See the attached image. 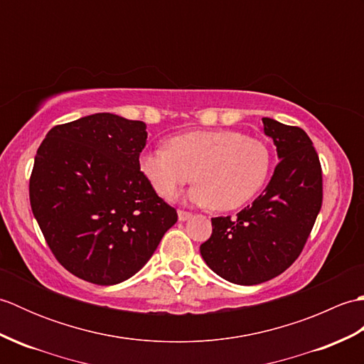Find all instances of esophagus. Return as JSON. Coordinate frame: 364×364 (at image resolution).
Instances as JSON below:
<instances>
[{"label": "esophagus", "mask_w": 364, "mask_h": 364, "mask_svg": "<svg viewBox=\"0 0 364 364\" xmlns=\"http://www.w3.org/2000/svg\"><path fill=\"white\" fill-rule=\"evenodd\" d=\"M191 218H192L191 213L183 211V210L178 211V220H180V222H184V220H188V219H191Z\"/></svg>", "instance_id": "1"}]
</instances>
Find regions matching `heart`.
I'll list each match as a JSON object with an SVG mask.
<instances>
[{"label":"heart","mask_w":364,"mask_h":364,"mask_svg":"<svg viewBox=\"0 0 364 364\" xmlns=\"http://www.w3.org/2000/svg\"><path fill=\"white\" fill-rule=\"evenodd\" d=\"M139 168L158 196L170 198L192 178L196 205L228 211L242 206L266 183L270 153L258 139L233 129H198L178 134L166 146L139 154Z\"/></svg>","instance_id":"obj_1"}]
</instances>
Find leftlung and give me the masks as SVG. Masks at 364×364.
Returning <instances> with one entry per match:
<instances>
[{"label":"left lung","mask_w":364,"mask_h":364,"mask_svg":"<svg viewBox=\"0 0 364 364\" xmlns=\"http://www.w3.org/2000/svg\"><path fill=\"white\" fill-rule=\"evenodd\" d=\"M280 159L264 194L236 214L214 218L200 245L213 272L235 284H259L284 272L304 249L322 206V170L311 139L299 127L264 117Z\"/></svg>","instance_id":"1"}]
</instances>
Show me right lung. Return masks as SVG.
Wrapping results in <instances>:
<instances>
[{"label": "right lung", "mask_w": 364, "mask_h": 364, "mask_svg": "<svg viewBox=\"0 0 364 364\" xmlns=\"http://www.w3.org/2000/svg\"><path fill=\"white\" fill-rule=\"evenodd\" d=\"M146 125L98 112L48 131L34 159L29 202L68 272L109 286L139 272L178 214L139 168Z\"/></svg>", "instance_id": "right-lung-1"}]
</instances>
